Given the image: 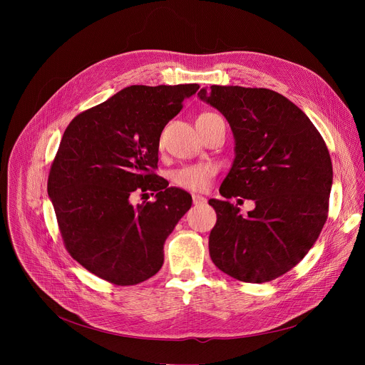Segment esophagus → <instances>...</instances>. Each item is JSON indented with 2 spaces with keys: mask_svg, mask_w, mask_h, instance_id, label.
<instances>
[{
  "mask_svg": "<svg viewBox=\"0 0 365 365\" xmlns=\"http://www.w3.org/2000/svg\"><path fill=\"white\" fill-rule=\"evenodd\" d=\"M192 199H193V203L195 205H202V203H205L206 202V197L205 196H202V195H192Z\"/></svg>",
  "mask_w": 365,
  "mask_h": 365,
  "instance_id": "34e87169",
  "label": "esophagus"
}]
</instances>
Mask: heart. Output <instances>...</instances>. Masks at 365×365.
<instances>
[{
    "mask_svg": "<svg viewBox=\"0 0 365 365\" xmlns=\"http://www.w3.org/2000/svg\"><path fill=\"white\" fill-rule=\"evenodd\" d=\"M217 168L211 163H193L178 168L172 173V182L186 190L203 192L212 183Z\"/></svg>",
    "mask_w": 365,
    "mask_h": 365,
    "instance_id": "obj_1",
    "label": "heart"
}]
</instances>
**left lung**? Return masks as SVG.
Masks as SVG:
<instances>
[{
    "instance_id": "left-lung-1",
    "label": "left lung",
    "mask_w": 365,
    "mask_h": 365,
    "mask_svg": "<svg viewBox=\"0 0 365 365\" xmlns=\"http://www.w3.org/2000/svg\"><path fill=\"white\" fill-rule=\"evenodd\" d=\"M234 135L235 158L220 193L210 199L217 224L214 264L228 276L264 283L293 269L318 240L328 217L332 162L324 138L286 96L266 88L212 85L197 92ZM252 198L247 217L228 198Z\"/></svg>"
}]
</instances>
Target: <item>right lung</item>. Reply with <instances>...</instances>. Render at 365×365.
Wrapping results in <instances>:
<instances>
[{
    "label": "right lung",
    "mask_w": 365,
    "mask_h": 365,
    "mask_svg": "<svg viewBox=\"0 0 365 365\" xmlns=\"http://www.w3.org/2000/svg\"><path fill=\"white\" fill-rule=\"evenodd\" d=\"M197 83L131 85L76 115L50 168L47 193L66 250L95 276L118 286L141 283L165 262V241L192 206L168 187L158 168L160 134ZM140 187L156 200L134 207Z\"/></svg>",
    "instance_id": "add662e5"
}]
</instances>
